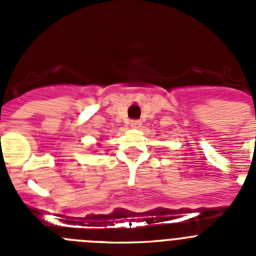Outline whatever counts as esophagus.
<instances>
[{"label":"esophagus","mask_w":256,"mask_h":256,"mask_svg":"<svg viewBox=\"0 0 256 256\" xmlns=\"http://www.w3.org/2000/svg\"><path fill=\"white\" fill-rule=\"evenodd\" d=\"M141 126H142V123L140 120H132V122H130V126H132V128H134V130H138Z\"/></svg>","instance_id":"34e87169"}]
</instances>
